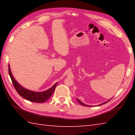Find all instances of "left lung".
Listing matches in <instances>:
<instances>
[{
    "mask_svg": "<svg viewBox=\"0 0 135 135\" xmlns=\"http://www.w3.org/2000/svg\"><path fill=\"white\" fill-rule=\"evenodd\" d=\"M76 100H77V101H78V103L80 104H81V105H83V106H85V107H91V106H90V105H85V104H84V103H82V102H81L80 101H79L78 99H77V98H76ZM110 100H111V99H110ZM110 100H108V101H107V102H105V103H102L101 104H100L99 105H103V104H105V103H108V102H109Z\"/></svg>",
    "mask_w": 135,
    "mask_h": 135,
    "instance_id": "8db88e82",
    "label": "left lung"
}]
</instances>
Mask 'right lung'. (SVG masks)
<instances>
[{
	"mask_svg": "<svg viewBox=\"0 0 135 135\" xmlns=\"http://www.w3.org/2000/svg\"><path fill=\"white\" fill-rule=\"evenodd\" d=\"M8 72L12 83H13L16 91L22 97L30 101L34 102V103H43L48 100L51 97L53 93L54 92L55 88L58 83H56L54 86L43 92L32 91L23 87L16 80L12 74L9 65L8 66Z\"/></svg>",
	"mask_w": 135,
	"mask_h": 135,
	"instance_id": "right-lung-1",
	"label": "right lung"
}]
</instances>
